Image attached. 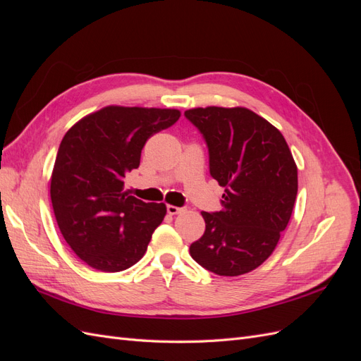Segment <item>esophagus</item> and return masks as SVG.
I'll use <instances>...</instances> for the list:
<instances>
[{
    "label": "esophagus",
    "instance_id": "34e87169",
    "mask_svg": "<svg viewBox=\"0 0 361 361\" xmlns=\"http://www.w3.org/2000/svg\"><path fill=\"white\" fill-rule=\"evenodd\" d=\"M185 209L183 207H178V206H173V204H167V212L170 214V215H178V214H180V212H183Z\"/></svg>",
    "mask_w": 361,
    "mask_h": 361
}]
</instances>
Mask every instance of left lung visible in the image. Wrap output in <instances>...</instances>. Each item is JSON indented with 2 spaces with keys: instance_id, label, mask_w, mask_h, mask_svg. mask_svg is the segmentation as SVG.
<instances>
[{
  "instance_id": "left-lung-1",
  "label": "left lung",
  "mask_w": 361,
  "mask_h": 361,
  "mask_svg": "<svg viewBox=\"0 0 361 361\" xmlns=\"http://www.w3.org/2000/svg\"><path fill=\"white\" fill-rule=\"evenodd\" d=\"M209 152L211 176L224 187L218 212H202L203 236L191 257L218 276L256 269L274 251L298 191V171L285 137L247 108L185 111Z\"/></svg>"
}]
</instances>
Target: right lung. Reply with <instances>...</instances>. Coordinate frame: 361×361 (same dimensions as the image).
<instances>
[{"label":"right lung","mask_w":361,"mask_h":361,"mask_svg":"<svg viewBox=\"0 0 361 361\" xmlns=\"http://www.w3.org/2000/svg\"><path fill=\"white\" fill-rule=\"evenodd\" d=\"M178 110L105 106L63 137L51 176V202L63 238L87 265L118 272L145 256L166 204L123 191L141 149L178 122Z\"/></svg>","instance_id":"1"}]
</instances>
